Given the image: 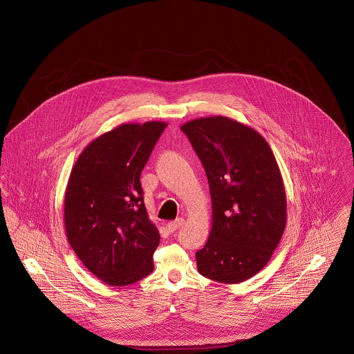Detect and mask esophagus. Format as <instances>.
Returning a JSON list of instances; mask_svg holds the SVG:
<instances>
[{
	"instance_id": "34e87169",
	"label": "esophagus",
	"mask_w": 354,
	"mask_h": 354,
	"mask_svg": "<svg viewBox=\"0 0 354 354\" xmlns=\"http://www.w3.org/2000/svg\"><path fill=\"white\" fill-rule=\"evenodd\" d=\"M184 219L183 218H177L176 221H171V222H169L167 225H166V227L169 229V232H176L180 226H183L184 225Z\"/></svg>"
}]
</instances>
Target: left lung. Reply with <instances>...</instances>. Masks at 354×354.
I'll use <instances>...</instances> for the list:
<instances>
[{"mask_svg": "<svg viewBox=\"0 0 354 354\" xmlns=\"http://www.w3.org/2000/svg\"><path fill=\"white\" fill-rule=\"evenodd\" d=\"M181 131L202 162L212 202L198 271L222 283L244 282L268 263L286 225L275 156L259 132L223 115L192 120Z\"/></svg>", "mask_w": 354, "mask_h": 354, "instance_id": "left-lung-1", "label": "left lung"}]
</instances>
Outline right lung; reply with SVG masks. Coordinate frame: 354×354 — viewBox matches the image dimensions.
<instances>
[{
    "label": "right lung",
    "instance_id": "1",
    "mask_svg": "<svg viewBox=\"0 0 354 354\" xmlns=\"http://www.w3.org/2000/svg\"><path fill=\"white\" fill-rule=\"evenodd\" d=\"M166 127L122 124L93 140L71 171L66 237L86 268L107 285H131L153 270L159 232L146 211L140 174Z\"/></svg>",
    "mask_w": 354,
    "mask_h": 354
}]
</instances>
